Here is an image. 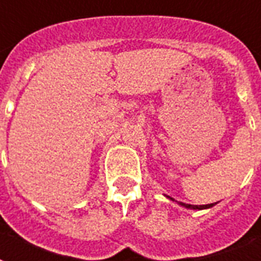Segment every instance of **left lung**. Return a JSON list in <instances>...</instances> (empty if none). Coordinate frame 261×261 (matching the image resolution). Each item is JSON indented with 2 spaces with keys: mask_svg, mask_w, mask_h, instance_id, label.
I'll use <instances>...</instances> for the list:
<instances>
[{
  "mask_svg": "<svg viewBox=\"0 0 261 261\" xmlns=\"http://www.w3.org/2000/svg\"><path fill=\"white\" fill-rule=\"evenodd\" d=\"M167 198H170L171 201H174V198H171V197L166 196ZM179 205H182L184 207H188V209H194V211H201V209H207V207H212L215 204H207V205H190V204H185V202H178Z\"/></svg>",
  "mask_w": 261,
  "mask_h": 261,
  "instance_id": "1",
  "label": "left lung"
}]
</instances>
